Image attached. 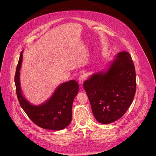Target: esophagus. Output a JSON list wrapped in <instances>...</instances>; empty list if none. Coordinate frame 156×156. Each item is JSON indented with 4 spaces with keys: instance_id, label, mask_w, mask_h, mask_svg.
<instances>
[{
    "instance_id": "1",
    "label": "esophagus",
    "mask_w": 156,
    "mask_h": 156,
    "mask_svg": "<svg viewBox=\"0 0 156 156\" xmlns=\"http://www.w3.org/2000/svg\"><path fill=\"white\" fill-rule=\"evenodd\" d=\"M86 80V76L85 75H81L79 78H78V82L80 84H83V83L84 82V81Z\"/></svg>"
}]
</instances>
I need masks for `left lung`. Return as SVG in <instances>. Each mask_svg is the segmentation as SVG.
Instances as JSON below:
<instances>
[{"label": "left lung", "instance_id": "1", "mask_svg": "<svg viewBox=\"0 0 156 156\" xmlns=\"http://www.w3.org/2000/svg\"><path fill=\"white\" fill-rule=\"evenodd\" d=\"M83 87L98 122L108 124L121 118L136 93V72L129 54L119 53L106 72L94 73Z\"/></svg>", "mask_w": 156, "mask_h": 156}]
</instances>
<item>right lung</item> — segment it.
<instances>
[{"instance_id": "1", "label": "right lung", "mask_w": 156, "mask_h": 156, "mask_svg": "<svg viewBox=\"0 0 156 156\" xmlns=\"http://www.w3.org/2000/svg\"><path fill=\"white\" fill-rule=\"evenodd\" d=\"M21 52L15 75L16 93L19 103L28 117L38 126L51 130H61L72 121V104L78 93V83L75 80L63 83L46 102L31 105L22 95L20 83V70L23 55Z\"/></svg>"}]
</instances>
